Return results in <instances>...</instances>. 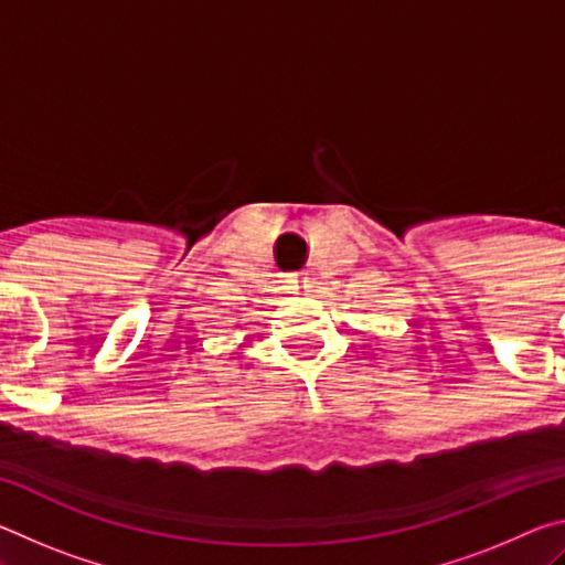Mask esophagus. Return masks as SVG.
<instances>
[{"label": "esophagus", "mask_w": 565, "mask_h": 565, "mask_svg": "<svg viewBox=\"0 0 565 565\" xmlns=\"http://www.w3.org/2000/svg\"><path fill=\"white\" fill-rule=\"evenodd\" d=\"M286 284H289V289L294 291H309L311 289V279L306 271H291L286 274Z\"/></svg>", "instance_id": "1"}]
</instances>
